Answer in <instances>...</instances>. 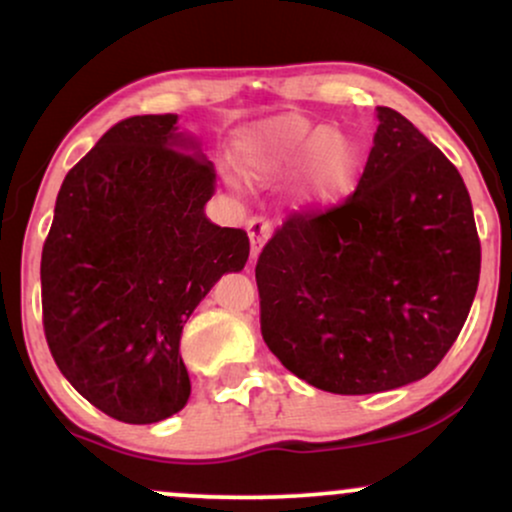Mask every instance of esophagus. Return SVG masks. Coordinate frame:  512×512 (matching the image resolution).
I'll return each mask as SVG.
<instances>
[{
    "label": "esophagus",
    "mask_w": 512,
    "mask_h": 512,
    "mask_svg": "<svg viewBox=\"0 0 512 512\" xmlns=\"http://www.w3.org/2000/svg\"><path fill=\"white\" fill-rule=\"evenodd\" d=\"M274 226L272 221L264 219V216H252L248 221V236H250V245H252V257H257V252L262 250V245L267 243L269 236H272Z\"/></svg>",
    "instance_id": "obj_1"
}]
</instances>
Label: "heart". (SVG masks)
<instances>
[{"instance_id":"obj_1","label":"heart","mask_w":512,"mask_h":512,"mask_svg":"<svg viewBox=\"0 0 512 512\" xmlns=\"http://www.w3.org/2000/svg\"><path fill=\"white\" fill-rule=\"evenodd\" d=\"M245 163L260 173H286L305 163L303 197L332 202L354 180L356 146L339 132L313 127L303 117H276L245 142Z\"/></svg>"}]
</instances>
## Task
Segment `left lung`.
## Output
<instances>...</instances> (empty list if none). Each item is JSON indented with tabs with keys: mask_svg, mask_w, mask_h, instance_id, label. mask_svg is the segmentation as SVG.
I'll list each match as a JSON object with an SVG mask.
<instances>
[{
	"mask_svg": "<svg viewBox=\"0 0 512 512\" xmlns=\"http://www.w3.org/2000/svg\"><path fill=\"white\" fill-rule=\"evenodd\" d=\"M378 120L354 195L293 211L255 267L269 351L334 395L426 378L460 334L479 284L462 175L397 110L378 108Z\"/></svg>",
	"mask_w": 512,
	"mask_h": 512,
	"instance_id": "8db88e82",
	"label": "left lung"
}]
</instances>
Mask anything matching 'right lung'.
I'll return each mask as SVG.
<instances>
[{
  "instance_id": "obj_1",
  "label": "right lung",
  "mask_w": 512,
  "mask_h": 512,
  "mask_svg": "<svg viewBox=\"0 0 512 512\" xmlns=\"http://www.w3.org/2000/svg\"><path fill=\"white\" fill-rule=\"evenodd\" d=\"M178 115L120 120L69 170L43 245V330L81 397L125 424H156L190 399L182 325L248 262L243 228L204 216L214 166Z\"/></svg>"
}]
</instances>
